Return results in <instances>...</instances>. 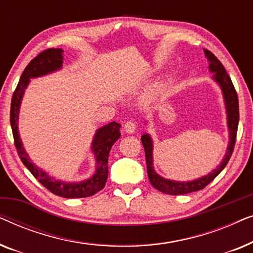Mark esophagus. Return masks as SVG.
<instances>
[{"label": "esophagus", "mask_w": 253, "mask_h": 253, "mask_svg": "<svg viewBox=\"0 0 253 253\" xmlns=\"http://www.w3.org/2000/svg\"><path fill=\"white\" fill-rule=\"evenodd\" d=\"M136 123L133 122V121H127L124 124V130H126V132L127 133H133L134 131H136Z\"/></svg>", "instance_id": "esophagus-1"}]
</instances>
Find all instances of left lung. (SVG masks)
Masks as SVG:
<instances>
[{
	"instance_id": "obj_1",
	"label": "left lung",
	"mask_w": 253,
	"mask_h": 253,
	"mask_svg": "<svg viewBox=\"0 0 253 253\" xmlns=\"http://www.w3.org/2000/svg\"><path fill=\"white\" fill-rule=\"evenodd\" d=\"M205 56L209 60V69L211 72H213V79L221 87L223 94L224 105H226L227 112V124L228 130H229V144H228L226 155L223 160L217 166L216 169H214L212 172L207 174L203 177L193 179L189 182H178L171 181V179L164 178L162 176L158 175L154 170L153 167V140L148 133H145L141 136V143H143L145 150V157H146V165H147V175L150 178L151 184L154 186L159 191L167 193V195L177 196V195H185V193L195 192L198 190L205 188L207 184H210L221 171L226 167L228 161L233 154L235 143H236V134L238 127V120H240V112H238V98L236 89H235L233 82L227 74L226 69L222 63L217 60L215 55L211 53L210 50L204 49Z\"/></svg>"
}]
</instances>
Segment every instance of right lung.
Instances as JSON below:
<instances>
[{
    "label": "right lung",
    "mask_w": 253,
    "mask_h": 253,
    "mask_svg": "<svg viewBox=\"0 0 253 253\" xmlns=\"http://www.w3.org/2000/svg\"><path fill=\"white\" fill-rule=\"evenodd\" d=\"M63 50L61 48H49L43 50L37 57L30 62L29 65L22 74L18 85L13 92L11 99V109H10V124H11L15 146L20 160L24 166L29 169L34 177L42 184L44 188L49 190L54 195L64 197V198H85L95 195L100 190L105 188L107 177H108V157L110 148L114 143L121 137V124L110 122L107 126L96 130L93 138L91 151L94 153L96 168L92 177L82 182H63L60 179L50 177L46 171L40 169L31 161L29 154L23 147L22 139L18 132V119L19 108L24 92L29 85L31 78L41 77L50 72L57 71L62 68L63 63Z\"/></svg>",
    "instance_id": "right-lung-1"
}]
</instances>
